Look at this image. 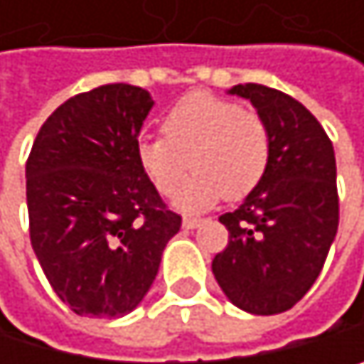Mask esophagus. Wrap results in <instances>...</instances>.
Returning <instances> with one entry per match:
<instances>
[{
    "instance_id": "esophagus-1",
    "label": "esophagus",
    "mask_w": 364,
    "mask_h": 364,
    "mask_svg": "<svg viewBox=\"0 0 364 364\" xmlns=\"http://www.w3.org/2000/svg\"><path fill=\"white\" fill-rule=\"evenodd\" d=\"M200 225L198 218H183V229H196Z\"/></svg>"
}]
</instances>
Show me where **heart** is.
<instances>
[{
    "instance_id": "b5f03b06",
    "label": "heart",
    "mask_w": 364,
    "mask_h": 364,
    "mask_svg": "<svg viewBox=\"0 0 364 364\" xmlns=\"http://www.w3.org/2000/svg\"><path fill=\"white\" fill-rule=\"evenodd\" d=\"M161 131L164 137L137 144V161L164 196H172L188 168H194V176L174 196V207L186 214L209 209L223 196H247L269 168L267 122L231 100L192 93L166 115Z\"/></svg>"
}]
</instances>
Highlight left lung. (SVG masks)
<instances>
[{"label":"left lung","mask_w":364,"mask_h":364,"mask_svg":"<svg viewBox=\"0 0 364 364\" xmlns=\"http://www.w3.org/2000/svg\"><path fill=\"white\" fill-rule=\"evenodd\" d=\"M227 93L249 100L267 122L271 159L240 207L220 216L229 245L214 257L212 271L235 308L279 314L310 290L336 237L334 148L295 97L255 82Z\"/></svg>","instance_id":"1"}]
</instances>
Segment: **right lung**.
<instances>
[{"instance_id": "obj_1", "label": "right lung", "mask_w": 364, "mask_h": 364, "mask_svg": "<svg viewBox=\"0 0 364 364\" xmlns=\"http://www.w3.org/2000/svg\"><path fill=\"white\" fill-rule=\"evenodd\" d=\"M152 105L141 87L102 85L60 105L32 144V249L60 301L80 316L133 312L181 229L137 161Z\"/></svg>"}]
</instances>
